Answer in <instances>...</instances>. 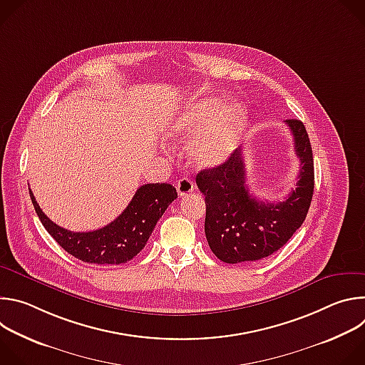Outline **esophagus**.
<instances>
[{
  "label": "esophagus",
  "instance_id": "esophagus-1",
  "mask_svg": "<svg viewBox=\"0 0 365 365\" xmlns=\"http://www.w3.org/2000/svg\"><path fill=\"white\" fill-rule=\"evenodd\" d=\"M176 189H178L179 196L183 197V196H186V195H189V193H192L195 190V183L190 179H187V178H182L176 183Z\"/></svg>",
  "mask_w": 365,
  "mask_h": 365
}]
</instances>
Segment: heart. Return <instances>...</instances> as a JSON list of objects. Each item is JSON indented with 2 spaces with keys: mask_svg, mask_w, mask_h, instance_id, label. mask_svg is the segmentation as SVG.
<instances>
[{
  "mask_svg": "<svg viewBox=\"0 0 365 365\" xmlns=\"http://www.w3.org/2000/svg\"><path fill=\"white\" fill-rule=\"evenodd\" d=\"M245 128L247 113L241 106H224L221 99L205 98L178 114L168 134L179 143L189 141L187 154L195 165L214 168L234 153Z\"/></svg>",
  "mask_w": 365,
  "mask_h": 365,
  "instance_id": "b5f03b06",
  "label": "heart"
}]
</instances>
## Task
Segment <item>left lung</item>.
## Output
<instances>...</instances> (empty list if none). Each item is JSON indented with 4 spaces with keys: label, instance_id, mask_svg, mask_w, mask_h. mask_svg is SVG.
Wrapping results in <instances>:
<instances>
[{
    "label": "left lung",
    "instance_id": "8db88e82",
    "mask_svg": "<svg viewBox=\"0 0 365 365\" xmlns=\"http://www.w3.org/2000/svg\"><path fill=\"white\" fill-rule=\"evenodd\" d=\"M300 160L296 189L283 202L257 200L245 185L242 148L214 168L200 170L196 185L205 195V235L224 263L257 262L280 250L307 215L315 187L314 155L302 121L286 120Z\"/></svg>",
    "mask_w": 365,
    "mask_h": 365
}]
</instances>
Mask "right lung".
<instances>
[{
	"mask_svg": "<svg viewBox=\"0 0 365 365\" xmlns=\"http://www.w3.org/2000/svg\"><path fill=\"white\" fill-rule=\"evenodd\" d=\"M33 206L46 231L71 255L91 264H123L147 244L155 224L178 197L173 185L147 183L137 189L124 212L111 224L89 232H73L48 220L29 189Z\"/></svg>",
	"mask_w": 365,
	"mask_h": 365,
	"instance_id": "1",
	"label": "right lung"
}]
</instances>
